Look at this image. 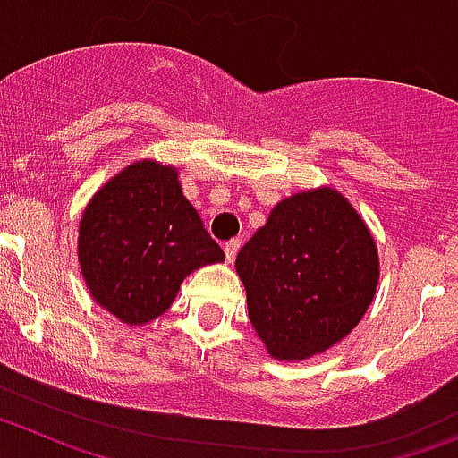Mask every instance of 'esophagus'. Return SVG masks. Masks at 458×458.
Wrapping results in <instances>:
<instances>
[{
  "instance_id": "34e87169",
  "label": "esophagus",
  "mask_w": 458,
  "mask_h": 458,
  "mask_svg": "<svg viewBox=\"0 0 458 458\" xmlns=\"http://www.w3.org/2000/svg\"><path fill=\"white\" fill-rule=\"evenodd\" d=\"M238 248H241V241H229L225 245V257H226V264H232L233 259H236Z\"/></svg>"
}]
</instances>
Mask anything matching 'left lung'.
<instances>
[{"mask_svg":"<svg viewBox=\"0 0 458 458\" xmlns=\"http://www.w3.org/2000/svg\"><path fill=\"white\" fill-rule=\"evenodd\" d=\"M378 266L367 222L327 185L279 201L236 257L250 323L282 362L342 342L374 301Z\"/></svg>","mask_w":458,"mask_h":458,"instance_id":"8db88e82","label":"left lung"}]
</instances>
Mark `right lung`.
<instances>
[{
	"label": "right lung",
	"mask_w": 458,
	"mask_h": 458,
	"mask_svg": "<svg viewBox=\"0 0 458 458\" xmlns=\"http://www.w3.org/2000/svg\"><path fill=\"white\" fill-rule=\"evenodd\" d=\"M78 261L89 295L125 326L156 321L183 279L225 261L185 199L179 169L151 157L114 174L80 217Z\"/></svg>",
	"instance_id": "add662e5"
}]
</instances>
